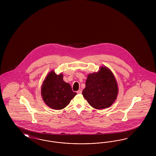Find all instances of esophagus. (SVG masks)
Listing matches in <instances>:
<instances>
[{
	"label": "esophagus",
	"instance_id": "34e87169",
	"mask_svg": "<svg viewBox=\"0 0 156 156\" xmlns=\"http://www.w3.org/2000/svg\"><path fill=\"white\" fill-rule=\"evenodd\" d=\"M76 93L78 94H82V90L81 89H79L77 92H76Z\"/></svg>",
	"mask_w": 156,
	"mask_h": 156
}]
</instances>
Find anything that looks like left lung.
<instances>
[{
  "mask_svg": "<svg viewBox=\"0 0 156 156\" xmlns=\"http://www.w3.org/2000/svg\"><path fill=\"white\" fill-rule=\"evenodd\" d=\"M118 87L116 78L107 67H101L97 73L89 74L82 95L89 105L95 109L109 108L116 101Z\"/></svg>",
  "mask_w": 156,
  "mask_h": 156,
  "instance_id": "8db88e82",
  "label": "left lung"
}]
</instances>
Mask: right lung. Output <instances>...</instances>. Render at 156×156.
<instances>
[{
    "mask_svg": "<svg viewBox=\"0 0 156 156\" xmlns=\"http://www.w3.org/2000/svg\"><path fill=\"white\" fill-rule=\"evenodd\" d=\"M41 94L45 104L55 110L66 108L76 95L71 85L63 81V74L57 75L53 70L43 82Z\"/></svg>",
    "mask_w": 156,
    "mask_h": 156,
    "instance_id": "1",
    "label": "right lung"
}]
</instances>
